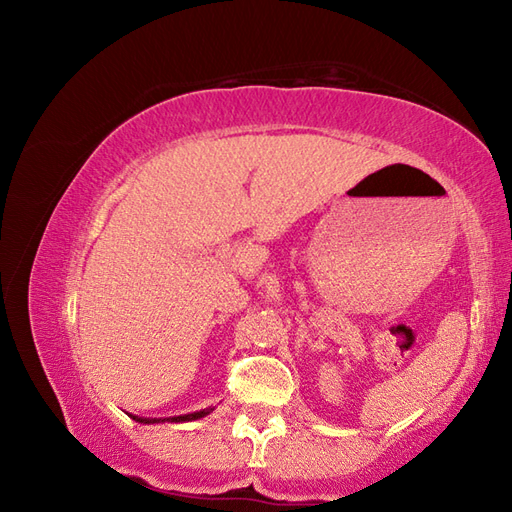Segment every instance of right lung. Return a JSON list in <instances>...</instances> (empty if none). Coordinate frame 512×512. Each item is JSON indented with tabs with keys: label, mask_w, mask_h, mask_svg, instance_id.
<instances>
[{
	"label": "right lung",
	"mask_w": 512,
	"mask_h": 512,
	"mask_svg": "<svg viewBox=\"0 0 512 512\" xmlns=\"http://www.w3.org/2000/svg\"><path fill=\"white\" fill-rule=\"evenodd\" d=\"M209 412H213V408H205V410L190 412V414H179V416H166V418H145V416H136V414H128V416L136 423L153 425V423H190V421H198V418L207 416Z\"/></svg>",
	"instance_id": "right-lung-1"
}]
</instances>
